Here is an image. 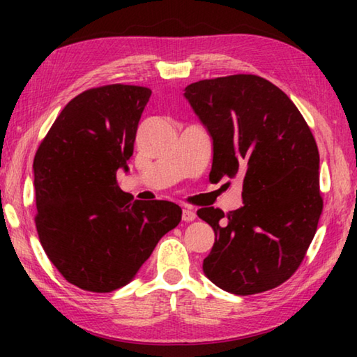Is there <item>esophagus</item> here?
<instances>
[{
	"label": "esophagus",
	"mask_w": 357,
	"mask_h": 357,
	"mask_svg": "<svg viewBox=\"0 0 357 357\" xmlns=\"http://www.w3.org/2000/svg\"><path fill=\"white\" fill-rule=\"evenodd\" d=\"M195 217H197V214H195V211H193V209H190V208H184L183 209V220L184 222L195 220Z\"/></svg>",
	"instance_id": "obj_1"
}]
</instances>
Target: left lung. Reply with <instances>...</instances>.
Returning a JSON list of instances; mask_svg holds the SVG:
<instances>
[{"mask_svg": "<svg viewBox=\"0 0 357 357\" xmlns=\"http://www.w3.org/2000/svg\"><path fill=\"white\" fill-rule=\"evenodd\" d=\"M184 98L213 140L211 183L243 176L239 209L197 213L215 233L204 275L239 296L279 287L304 259L323 211L309 126L282 89L257 75L200 80Z\"/></svg>", "mask_w": 357, "mask_h": 357, "instance_id": "1", "label": "left lung"}]
</instances>
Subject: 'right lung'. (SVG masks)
I'll return each instance as SVG.
<instances>
[{
    "label": "right lung",
    "instance_id": "right-lung-1",
    "mask_svg": "<svg viewBox=\"0 0 357 357\" xmlns=\"http://www.w3.org/2000/svg\"><path fill=\"white\" fill-rule=\"evenodd\" d=\"M151 89H88L59 113L36 153V228L47 257L72 285L110 293L134 279L183 209L130 202L116 172H129L138 121Z\"/></svg>",
    "mask_w": 357,
    "mask_h": 357
}]
</instances>
